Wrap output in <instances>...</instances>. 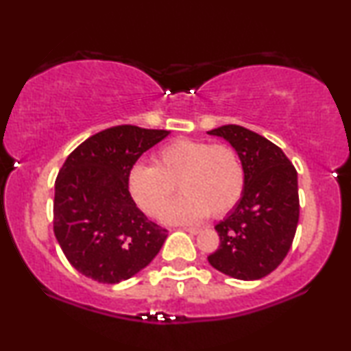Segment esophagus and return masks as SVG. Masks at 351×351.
Listing matches in <instances>:
<instances>
[{
	"instance_id": "1",
	"label": "esophagus",
	"mask_w": 351,
	"mask_h": 351,
	"mask_svg": "<svg viewBox=\"0 0 351 351\" xmlns=\"http://www.w3.org/2000/svg\"><path fill=\"white\" fill-rule=\"evenodd\" d=\"M184 230L186 233H190V234H196V233H199V228H195V227H184Z\"/></svg>"
}]
</instances>
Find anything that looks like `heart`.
Segmentation results:
<instances>
[{"label":"heart","instance_id":"b5f03b06","mask_svg":"<svg viewBox=\"0 0 351 351\" xmlns=\"http://www.w3.org/2000/svg\"><path fill=\"white\" fill-rule=\"evenodd\" d=\"M176 185L185 196L166 210L167 223H193L208 214L222 217L243 195V162L225 143L177 138L156 152L153 166L136 165L128 176L129 195L148 217H160Z\"/></svg>","mask_w":351,"mask_h":351}]
</instances>
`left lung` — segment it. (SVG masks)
I'll use <instances>...</instances> for the list:
<instances>
[{
	"mask_svg": "<svg viewBox=\"0 0 351 351\" xmlns=\"http://www.w3.org/2000/svg\"><path fill=\"white\" fill-rule=\"evenodd\" d=\"M208 134L232 143L244 167L241 199L215 225L220 246L208 261L237 280H261L285 261L294 241L300 208L297 171L280 147L238 124Z\"/></svg>",
	"mask_w": 351,
	"mask_h": 351,
	"instance_id": "1",
	"label": "left lung"
}]
</instances>
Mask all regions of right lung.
I'll return each mask as SVG.
<instances>
[{
    "mask_svg": "<svg viewBox=\"0 0 351 351\" xmlns=\"http://www.w3.org/2000/svg\"><path fill=\"white\" fill-rule=\"evenodd\" d=\"M169 131L121 124L80 143L56 179L54 234L66 261L90 280L114 285L150 263L167 230L147 219L128 190L143 152Z\"/></svg>",
    "mask_w": 351,
    "mask_h": 351,
    "instance_id": "1",
    "label": "right lung"
}]
</instances>
